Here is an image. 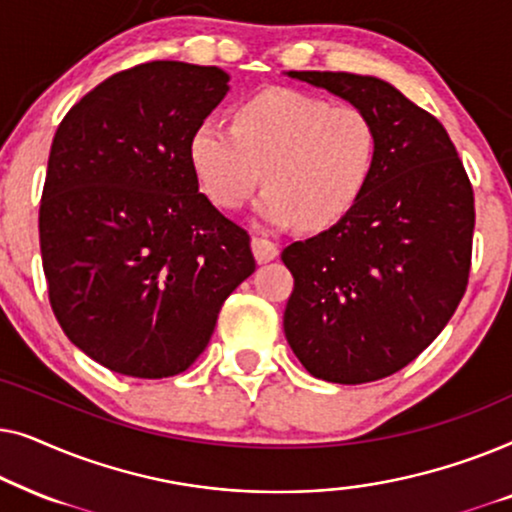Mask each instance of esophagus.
I'll return each mask as SVG.
<instances>
[{
  "label": "esophagus",
  "instance_id": "34e87169",
  "mask_svg": "<svg viewBox=\"0 0 512 512\" xmlns=\"http://www.w3.org/2000/svg\"><path fill=\"white\" fill-rule=\"evenodd\" d=\"M251 249H254V256L258 263H270L272 258H277L279 254L277 244L265 240V237H254V240H251Z\"/></svg>",
  "mask_w": 512,
  "mask_h": 512
}]
</instances>
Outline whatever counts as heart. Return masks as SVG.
<instances>
[{
    "instance_id": "b5f03b06",
    "label": "heart",
    "mask_w": 512,
    "mask_h": 512,
    "mask_svg": "<svg viewBox=\"0 0 512 512\" xmlns=\"http://www.w3.org/2000/svg\"><path fill=\"white\" fill-rule=\"evenodd\" d=\"M188 158L202 191L221 209L256 202L265 226L300 219L321 230L361 200L377 160V130L354 104H328L300 90L272 88L242 102L233 125L207 118L195 128Z\"/></svg>"
}]
</instances>
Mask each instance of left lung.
<instances>
[{
    "instance_id": "left-lung-1",
    "label": "left lung",
    "mask_w": 512,
    "mask_h": 512,
    "mask_svg": "<svg viewBox=\"0 0 512 512\" xmlns=\"http://www.w3.org/2000/svg\"><path fill=\"white\" fill-rule=\"evenodd\" d=\"M361 111L377 160L361 200L324 233L293 242L286 340L305 370L363 384L415 361L457 310L471 270L473 188L438 118L377 76L289 72Z\"/></svg>"
}]
</instances>
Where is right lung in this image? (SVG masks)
Wrapping results in <instances>:
<instances>
[{"instance_id":"right-lung-1","label":"right lung","mask_w":512,"mask_h":512,"mask_svg":"<svg viewBox=\"0 0 512 512\" xmlns=\"http://www.w3.org/2000/svg\"><path fill=\"white\" fill-rule=\"evenodd\" d=\"M228 81L146 62L81 97L53 137L39 209L48 296L67 338L114 373H184L256 270L247 230L200 193L188 158Z\"/></svg>"}]
</instances>
